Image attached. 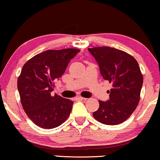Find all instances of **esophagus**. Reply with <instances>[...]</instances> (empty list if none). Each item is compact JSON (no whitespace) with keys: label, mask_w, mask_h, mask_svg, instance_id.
Instances as JSON below:
<instances>
[{"label":"esophagus","mask_w":160,"mask_h":160,"mask_svg":"<svg viewBox=\"0 0 160 160\" xmlns=\"http://www.w3.org/2000/svg\"><path fill=\"white\" fill-rule=\"evenodd\" d=\"M75 100H86V98H82V97H78V98H75Z\"/></svg>","instance_id":"34e87169"}]
</instances>
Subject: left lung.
<instances>
[{
  "instance_id": "8db88e82",
  "label": "left lung",
  "mask_w": 160,
  "mask_h": 160,
  "mask_svg": "<svg viewBox=\"0 0 160 160\" xmlns=\"http://www.w3.org/2000/svg\"><path fill=\"white\" fill-rule=\"evenodd\" d=\"M98 62L105 80L112 84L109 100H99L93 113L97 120L106 125H118L127 120L138 106L143 77L134 58L117 48L102 46L88 48Z\"/></svg>"
}]
</instances>
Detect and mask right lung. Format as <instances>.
Wrapping results in <instances>:
<instances>
[{"mask_svg": "<svg viewBox=\"0 0 160 160\" xmlns=\"http://www.w3.org/2000/svg\"><path fill=\"white\" fill-rule=\"evenodd\" d=\"M80 52L76 48L47 50L24 64L18 79V89L23 110L35 124L56 128L70 115L73 101L57 94L54 83L64 74L68 62Z\"/></svg>", "mask_w": 160, "mask_h": 160, "instance_id": "obj_1", "label": "right lung"}]
</instances>
